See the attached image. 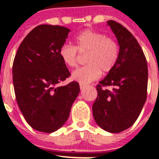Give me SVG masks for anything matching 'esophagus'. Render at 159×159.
<instances>
[{
	"instance_id": "34e87169",
	"label": "esophagus",
	"mask_w": 159,
	"mask_h": 159,
	"mask_svg": "<svg viewBox=\"0 0 159 159\" xmlns=\"http://www.w3.org/2000/svg\"><path fill=\"white\" fill-rule=\"evenodd\" d=\"M86 84L80 83V88H81V90H83L84 88H86Z\"/></svg>"
}]
</instances>
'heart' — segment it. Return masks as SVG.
<instances>
[{"label":"heart","mask_w":159,"mask_h":159,"mask_svg":"<svg viewBox=\"0 0 159 159\" xmlns=\"http://www.w3.org/2000/svg\"><path fill=\"white\" fill-rule=\"evenodd\" d=\"M75 46L64 44L60 48L61 61L68 67L75 68L78 63V53H86L87 63L73 73L72 77L80 83L88 84L95 81L101 73H108L116 66L119 58V45L116 40L102 32L84 30L74 39Z\"/></svg>","instance_id":"obj_1"}]
</instances>
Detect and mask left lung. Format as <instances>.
I'll list each match as a JSON object with an SVG mask.
<instances>
[{"label":"left lung","mask_w":159,"mask_h":159,"mask_svg":"<svg viewBox=\"0 0 159 159\" xmlns=\"http://www.w3.org/2000/svg\"><path fill=\"white\" fill-rule=\"evenodd\" d=\"M120 45L117 63L96 86L98 97L92 110L94 120L109 133L125 131L135 123L147 97L148 67L143 51L121 24L107 22ZM112 86V90L105 87Z\"/></svg>","instance_id":"obj_1"}]
</instances>
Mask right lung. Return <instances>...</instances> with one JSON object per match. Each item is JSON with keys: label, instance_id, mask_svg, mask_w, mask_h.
I'll return each mask as SVG.
<instances>
[{"label": "right lung", "instance_id": "obj_1", "mask_svg": "<svg viewBox=\"0 0 159 159\" xmlns=\"http://www.w3.org/2000/svg\"><path fill=\"white\" fill-rule=\"evenodd\" d=\"M70 30L64 26L39 25L25 37L13 64L15 97L30 127L50 133L67 120L80 92L78 82L57 86L70 76L59 49Z\"/></svg>", "mask_w": 159, "mask_h": 159}]
</instances>
